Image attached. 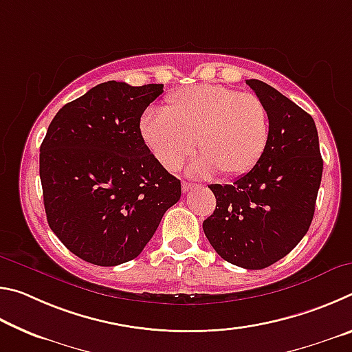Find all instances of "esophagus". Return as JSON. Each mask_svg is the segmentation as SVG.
<instances>
[{"label": "esophagus", "mask_w": 352, "mask_h": 352, "mask_svg": "<svg viewBox=\"0 0 352 352\" xmlns=\"http://www.w3.org/2000/svg\"><path fill=\"white\" fill-rule=\"evenodd\" d=\"M195 186H197V184H194V183H188V182H183V183H182V190H183L184 194H186V192H189L190 189H194Z\"/></svg>", "instance_id": "1"}]
</instances>
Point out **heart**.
Returning <instances> with one entry per match:
<instances>
[{"instance_id":"heart-1","label":"heart","mask_w":352,"mask_h":352,"mask_svg":"<svg viewBox=\"0 0 352 352\" xmlns=\"http://www.w3.org/2000/svg\"><path fill=\"white\" fill-rule=\"evenodd\" d=\"M140 132L164 169L180 168L195 140L200 157L190 166L194 174L217 170L222 177H237L252 170L264 155L269 115L254 94L204 83L172 93L164 113H146Z\"/></svg>"}]
</instances>
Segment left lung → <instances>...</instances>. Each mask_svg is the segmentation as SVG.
<instances>
[{
	"instance_id": "left-lung-1",
	"label": "left lung",
	"mask_w": 352,
	"mask_h": 352,
	"mask_svg": "<svg viewBox=\"0 0 352 352\" xmlns=\"http://www.w3.org/2000/svg\"><path fill=\"white\" fill-rule=\"evenodd\" d=\"M267 109L269 142L258 164L231 184H211L216 210L204 222L220 258L248 270L284 258L307 233L323 174L312 116L275 88L247 80Z\"/></svg>"
}]
</instances>
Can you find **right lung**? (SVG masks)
Instances as JSON below:
<instances>
[{"instance_id":"right-lung-1","label":"right lung","mask_w":352,"mask_h":352,"mask_svg":"<svg viewBox=\"0 0 352 352\" xmlns=\"http://www.w3.org/2000/svg\"><path fill=\"white\" fill-rule=\"evenodd\" d=\"M163 83H99L63 105L40 146L46 219L71 253L94 265L132 261L152 239L182 184L141 138Z\"/></svg>"}]
</instances>
